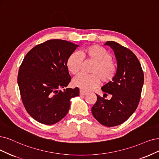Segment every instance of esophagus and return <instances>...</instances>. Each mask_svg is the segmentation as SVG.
<instances>
[{
    "mask_svg": "<svg viewBox=\"0 0 159 159\" xmlns=\"http://www.w3.org/2000/svg\"><path fill=\"white\" fill-rule=\"evenodd\" d=\"M86 94H87V92H84V91L82 90H80V96H85Z\"/></svg>",
    "mask_w": 159,
    "mask_h": 159,
    "instance_id": "34e87169",
    "label": "esophagus"
}]
</instances>
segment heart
I'll list each match as a JSON object with an SVG mask.
<instances>
[{
  "label": "heart",
  "mask_w": 159,
  "mask_h": 159,
  "mask_svg": "<svg viewBox=\"0 0 159 159\" xmlns=\"http://www.w3.org/2000/svg\"><path fill=\"white\" fill-rule=\"evenodd\" d=\"M83 59L94 62L90 75L80 74L73 80V84L85 91H89L98 86L101 80L109 83L115 77L116 65L112 61V56L105 48L98 45H92L82 50L80 54L73 52L68 57L66 66L69 71L73 75L79 72Z\"/></svg>",
  "instance_id": "obj_1"
}]
</instances>
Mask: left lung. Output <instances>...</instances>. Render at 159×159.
Masks as SVG:
<instances>
[{"instance_id":"left-lung-1","label":"left lung","mask_w":159,"mask_h":159,"mask_svg":"<svg viewBox=\"0 0 159 159\" xmlns=\"http://www.w3.org/2000/svg\"><path fill=\"white\" fill-rule=\"evenodd\" d=\"M104 45L114 51L117 63L115 77L102 88L105 95L112 97L108 100L96 94L92 113L100 124L111 127L122 124L137 109L144 75L138 59L131 50L114 41H107Z\"/></svg>"}]
</instances>
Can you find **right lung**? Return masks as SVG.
Listing matches in <instances>:
<instances>
[{"label": "right lung", "instance_id": "right-lung-1", "mask_svg": "<svg viewBox=\"0 0 159 159\" xmlns=\"http://www.w3.org/2000/svg\"><path fill=\"white\" fill-rule=\"evenodd\" d=\"M77 47L69 41L49 40L35 46L23 59L17 76L21 98L27 113L42 124L61 120L68 113L70 99L79 96L78 88L59 90L71 79L66 61Z\"/></svg>", "mask_w": 159, "mask_h": 159}]
</instances>
